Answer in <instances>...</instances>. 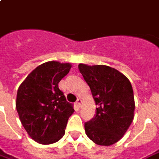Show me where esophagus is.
Instances as JSON below:
<instances>
[{
    "label": "esophagus",
    "instance_id": "34e87169",
    "mask_svg": "<svg viewBox=\"0 0 159 159\" xmlns=\"http://www.w3.org/2000/svg\"><path fill=\"white\" fill-rule=\"evenodd\" d=\"M81 99H78L77 102H76V106L79 107H80V106H81Z\"/></svg>",
    "mask_w": 159,
    "mask_h": 159
}]
</instances>
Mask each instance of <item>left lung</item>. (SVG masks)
Returning <instances> with one entry per match:
<instances>
[{"label": "left lung", "instance_id": "8db88e82", "mask_svg": "<svg viewBox=\"0 0 159 159\" xmlns=\"http://www.w3.org/2000/svg\"><path fill=\"white\" fill-rule=\"evenodd\" d=\"M91 89L96 114L85 123L87 136L99 145L118 142L130 126L135 110L131 83L116 69L107 66L79 65Z\"/></svg>", "mask_w": 159, "mask_h": 159}]
</instances>
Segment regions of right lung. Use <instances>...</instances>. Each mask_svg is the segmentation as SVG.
Instances as JSON below:
<instances>
[{
  "label": "right lung",
  "mask_w": 159,
  "mask_h": 159,
  "mask_svg": "<svg viewBox=\"0 0 159 159\" xmlns=\"http://www.w3.org/2000/svg\"><path fill=\"white\" fill-rule=\"evenodd\" d=\"M71 67L69 63H43L18 88L16 106L20 121L30 137L39 143L51 144L65 135L74 109L58 88V83Z\"/></svg>",
  "instance_id": "add662e5"
}]
</instances>
